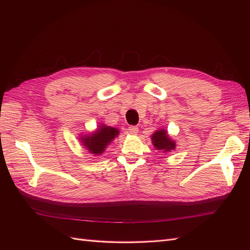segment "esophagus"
Returning <instances> with one entry per match:
<instances>
[{
    "mask_svg": "<svg viewBox=\"0 0 250 250\" xmlns=\"http://www.w3.org/2000/svg\"><path fill=\"white\" fill-rule=\"evenodd\" d=\"M128 131H129V134L135 135V134H137V132H138V127L137 126H129L128 127Z\"/></svg>",
    "mask_w": 250,
    "mask_h": 250,
    "instance_id": "obj_1",
    "label": "esophagus"
}]
</instances>
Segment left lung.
I'll use <instances>...</instances> for the list:
<instances>
[{"label":"left lung","mask_w":250,"mask_h":250,"mask_svg":"<svg viewBox=\"0 0 250 250\" xmlns=\"http://www.w3.org/2000/svg\"><path fill=\"white\" fill-rule=\"evenodd\" d=\"M152 141L154 146L163 152H169L175 147V143L170 140L167 131L164 129L155 131L152 136Z\"/></svg>","instance_id":"obj_1"}]
</instances>
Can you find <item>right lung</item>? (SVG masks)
Segmentation results:
<instances>
[{"instance_id": "add662e5", "label": "right lung", "mask_w": 250, "mask_h": 250, "mask_svg": "<svg viewBox=\"0 0 250 250\" xmlns=\"http://www.w3.org/2000/svg\"><path fill=\"white\" fill-rule=\"evenodd\" d=\"M119 135V130L110 126H101L91 136L82 137L81 141L92 154H102L108 144Z\"/></svg>"}]
</instances>
